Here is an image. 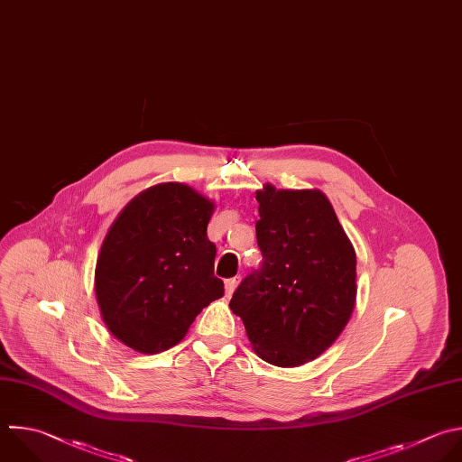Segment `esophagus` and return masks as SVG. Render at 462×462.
<instances>
[{
	"instance_id": "obj_1",
	"label": "esophagus",
	"mask_w": 462,
	"mask_h": 462,
	"mask_svg": "<svg viewBox=\"0 0 462 462\" xmlns=\"http://www.w3.org/2000/svg\"><path fill=\"white\" fill-rule=\"evenodd\" d=\"M237 284H239V277H230V279H226V281H225V291H226V295H232L234 290L237 288Z\"/></svg>"
}]
</instances>
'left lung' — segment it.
Segmentation results:
<instances>
[{
  "mask_svg": "<svg viewBox=\"0 0 462 462\" xmlns=\"http://www.w3.org/2000/svg\"><path fill=\"white\" fill-rule=\"evenodd\" d=\"M259 270L232 295L255 354L273 366L321 356L348 325L357 295L356 250L321 190L255 192Z\"/></svg>",
  "mask_w": 462,
  "mask_h": 462,
  "instance_id": "1",
  "label": "left lung"
}]
</instances>
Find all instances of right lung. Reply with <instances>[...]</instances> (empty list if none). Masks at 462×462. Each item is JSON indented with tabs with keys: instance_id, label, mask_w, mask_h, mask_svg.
<instances>
[{
	"instance_id": "1",
	"label": "right lung",
	"mask_w": 462,
	"mask_h": 462,
	"mask_svg": "<svg viewBox=\"0 0 462 462\" xmlns=\"http://www.w3.org/2000/svg\"><path fill=\"white\" fill-rule=\"evenodd\" d=\"M214 203L183 183L135 196L110 226L94 290L110 334L141 354L178 345L196 316L223 297L207 236Z\"/></svg>"
}]
</instances>
